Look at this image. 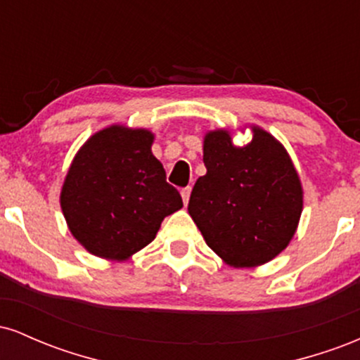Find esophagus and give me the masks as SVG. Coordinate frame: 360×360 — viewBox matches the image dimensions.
Masks as SVG:
<instances>
[{
    "label": "esophagus",
    "instance_id": "obj_1",
    "mask_svg": "<svg viewBox=\"0 0 360 360\" xmlns=\"http://www.w3.org/2000/svg\"><path fill=\"white\" fill-rule=\"evenodd\" d=\"M181 196H183V201H184V205H188V201H189V196H191V188H184L183 191H181Z\"/></svg>",
    "mask_w": 360,
    "mask_h": 360
}]
</instances>
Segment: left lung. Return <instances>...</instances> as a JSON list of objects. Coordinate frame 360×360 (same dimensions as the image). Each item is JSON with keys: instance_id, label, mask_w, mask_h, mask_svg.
I'll use <instances>...</instances> for the list:
<instances>
[{"instance_id": "8db88e82", "label": "left lung", "mask_w": 360, "mask_h": 360, "mask_svg": "<svg viewBox=\"0 0 360 360\" xmlns=\"http://www.w3.org/2000/svg\"><path fill=\"white\" fill-rule=\"evenodd\" d=\"M237 147L225 128L206 131V174L194 184L188 212L206 245L232 267H257L295 237L303 212V186L283 143L252 125Z\"/></svg>"}]
</instances>
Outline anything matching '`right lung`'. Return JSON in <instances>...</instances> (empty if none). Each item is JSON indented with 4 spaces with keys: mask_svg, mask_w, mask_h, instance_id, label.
I'll return each instance as SVG.
<instances>
[{
    "mask_svg": "<svg viewBox=\"0 0 360 360\" xmlns=\"http://www.w3.org/2000/svg\"><path fill=\"white\" fill-rule=\"evenodd\" d=\"M154 134L110 125L74 155L60 189V208L72 237L89 254L128 260L155 238L167 214L183 208L152 154Z\"/></svg>",
    "mask_w": 360,
    "mask_h": 360,
    "instance_id": "1",
    "label": "right lung"
}]
</instances>
